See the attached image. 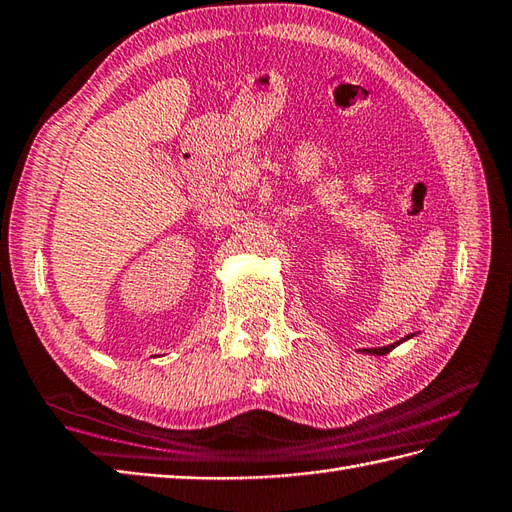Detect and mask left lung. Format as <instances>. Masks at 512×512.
<instances>
[{
    "label": "left lung",
    "instance_id": "1",
    "mask_svg": "<svg viewBox=\"0 0 512 512\" xmlns=\"http://www.w3.org/2000/svg\"><path fill=\"white\" fill-rule=\"evenodd\" d=\"M412 337H416V333H414V335H407V337L399 339V342H394V344H390V346H379V348H361V352H366V355H374V357H383V355H388L390 350H394L396 346L403 344V342H407V339H412Z\"/></svg>",
    "mask_w": 512,
    "mask_h": 512
}]
</instances>
